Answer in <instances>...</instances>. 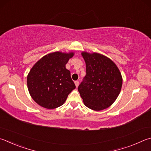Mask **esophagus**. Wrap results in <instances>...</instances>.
<instances>
[{"label":"esophagus","instance_id":"obj_1","mask_svg":"<svg viewBox=\"0 0 151 151\" xmlns=\"http://www.w3.org/2000/svg\"><path fill=\"white\" fill-rule=\"evenodd\" d=\"M74 83H75V85H76V88H78V86H79V83H80V82H79L78 81H76Z\"/></svg>","mask_w":151,"mask_h":151}]
</instances>
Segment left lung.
I'll return each mask as SVG.
<instances>
[{
  "instance_id": "1",
  "label": "left lung",
  "mask_w": 151,
  "mask_h": 151,
  "mask_svg": "<svg viewBox=\"0 0 151 151\" xmlns=\"http://www.w3.org/2000/svg\"><path fill=\"white\" fill-rule=\"evenodd\" d=\"M86 65V76L78 87L87 107L101 111L110 107L120 93L123 83L117 65L99 53L81 52Z\"/></svg>"
}]
</instances>
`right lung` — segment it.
Wrapping results in <instances>:
<instances>
[{
  "label": "right lung",
  "mask_w": 151,
  "mask_h": 151,
  "mask_svg": "<svg viewBox=\"0 0 151 151\" xmlns=\"http://www.w3.org/2000/svg\"><path fill=\"white\" fill-rule=\"evenodd\" d=\"M74 52H55L40 59L27 76L30 96L36 104L48 109L62 105L76 86L65 68Z\"/></svg>",
  "instance_id": "1"
}]
</instances>
